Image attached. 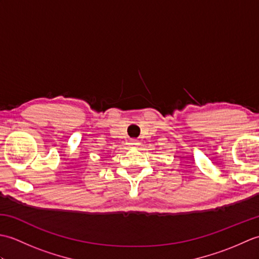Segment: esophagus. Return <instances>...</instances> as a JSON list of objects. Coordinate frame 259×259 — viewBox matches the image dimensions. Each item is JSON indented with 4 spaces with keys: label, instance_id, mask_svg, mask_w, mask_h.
<instances>
[{
    "label": "esophagus",
    "instance_id": "obj_1",
    "mask_svg": "<svg viewBox=\"0 0 259 259\" xmlns=\"http://www.w3.org/2000/svg\"><path fill=\"white\" fill-rule=\"evenodd\" d=\"M130 145L133 147H137L140 145V141L138 139H133V140H130Z\"/></svg>",
    "mask_w": 259,
    "mask_h": 259
}]
</instances>
